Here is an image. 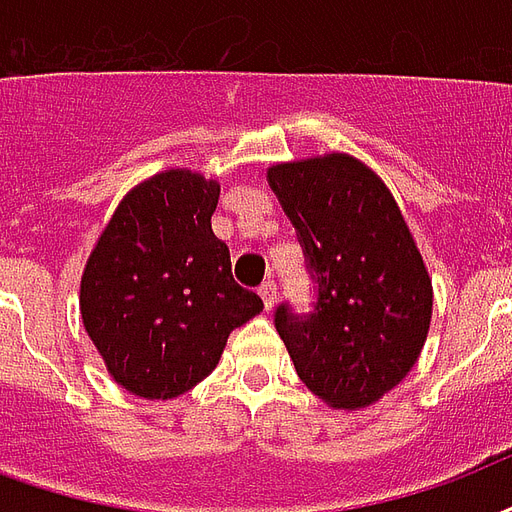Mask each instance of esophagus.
Instances as JSON below:
<instances>
[{
  "label": "esophagus",
  "instance_id": "34e87169",
  "mask_svg": "<svg viewBox=\"0 0 512 512\" xmlns=\"http://www.w3.org/2000/svg\"><path fill=\"white\" fill-rule=\"evenodd\" d=\"M259 296L264 299V307H267V310H272V307H275V301H277L275 280H264V283L259 285Z\"/></svg>",
  "mask_w": 512,
  "mask_h": 512
}]
</instances>
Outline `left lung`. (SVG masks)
<instances>
[{"label": "left lung", "mask_w": 512, "mask_h": 512, "mask_svg": "<svg viewBox=\"0 0 512 512\" xmlns=\"http://www.w3.org/2000/svg\"><path fill=\"white\" fill-rule=\"evenodd\" d=\"M283 202L318 280V307L275 326L296 374L323 403L374 406L417 363L433 318V277L398 202L366 162L344 152L277 162Z\"/></svg>", "instance_id": "obj_1"}]
</instances>
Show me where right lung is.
I'll return each instance as SVG.
<instances>
[{
  "label": "right lung",
  "instance_id": "obj_1",
  "mask_svg": "<svg viewBox=\"0 0 512 512\" xmlns=\"http://www.w3.org/2000/svg\"><path fill=\"white\" fill-rule=\"evenodd\" d=\"M219 192L197 170L154 173L122 197L85 261L82 326L109 376L138 398L192 390L219 366L229 334L264 310L213 235Z\"/></svg>",
  "mask_w": 512,
  "mask_h": 512
}]
</instances>
